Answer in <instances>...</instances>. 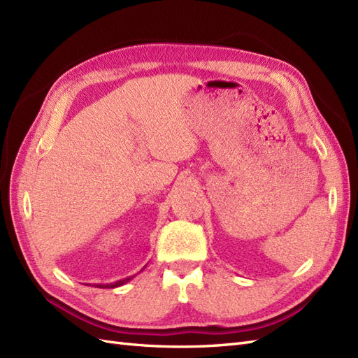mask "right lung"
I'll return each instance as SVG.
<instances>
[{
	"label": "right lung",
	"mask_w": 358,
	"mask_h": 358,
	"mask_svg": "<svg viewBox=\"0 0 358 358\" xmlns=\"http://www.w3.org/2000/svg\"><path fill=\"white\" fill-rule=\"evenodd\" d=\"M129 280H131V277L119 280V282H114V283H110V285H99L98 287H117V286H122V285H124L127 282H129Z\"/></svg>",
	"instance_id": "add662e5"
}]
</instances>
